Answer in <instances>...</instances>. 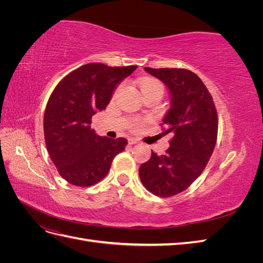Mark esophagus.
Returning a JSON list of instances; mask_svg holds the SVG:
<instances>
[{"instance_id": "obj_1", "label": "esophagus", "mask_w": 263, "mask_h": 263, "mask_svg": "<svg viewBox=\"0 0 263 263\" xmlns=\"http://www.w3.org/2000/svg\"><path fill=\"white\" fill-rule=\"evenodd\" d=\"M128 142H129V145H136V144H139V139L132 137L128 139Z\"/></svg>"}]
</instances>
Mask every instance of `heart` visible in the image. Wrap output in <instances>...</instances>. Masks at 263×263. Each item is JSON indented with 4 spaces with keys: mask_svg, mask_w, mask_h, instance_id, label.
I'll use <instances>...</instances> for the list:
<instances>
[{
    "mask_svg": "<svg viewBox=\"0 0 263 263\" xmlns=\"http://www.w3.org/2000/svg\"><path fill=\"white\" fill-rule=\"evenodd\" d=\"M154 87H159V89H162V85H161V83H159L158 81L148 80V81H145L144 83L141 84V92H144V91L149 90V89H154Z\"/></svg>",
    "mask_w": 263,
    "mask_h": 263,
    "instance_id": "obj_1",
    "label": "heart"
}]
</instances>
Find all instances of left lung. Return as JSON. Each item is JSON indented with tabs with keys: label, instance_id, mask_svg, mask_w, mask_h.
Wrapping results in <instances>:
<instances>
[{
	"label": "left lung",
	"instance_id": "left-lung-1",
	"mask_svg": "<svg viewBox=\"0 0 263 263\" xmlns=\"http://www.w3.org/2000/svg\"><path fill=\"white\" fill-rule=\"evenodd\" d=\"M168 87L170 108L163 117V134H172L170 147L139 168L144 186L157 196L170 197L186 190L201 176L217 139L218 118L208 87L192 71L145 68Z\"/></svg>",
	"mask_w": 263,
	"mask_h": 263
}]
</instances>
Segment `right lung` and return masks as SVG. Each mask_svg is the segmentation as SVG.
I'll return each mask as SVG.
<instances>
[{"label": "right lung", "instance_id": "right-lung-1", "mask_svg": "<svg viewBox=\"0 0 263 263\" xmlns=\"http://www.w3.org/2000/svg\"><path fill=\"white\" fill-rule=\"evenodd\" d=\"M136 66L87 63L54 87L44 115L46 147L60 176L77 186H91L105 178L126 138L101 137L91 128L92 116L105 109L116 86Z\"/></svg>", "mask_w": 263, "mask_h": 263}]
</instances>
